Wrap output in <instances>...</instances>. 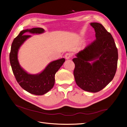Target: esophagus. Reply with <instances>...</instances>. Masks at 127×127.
I'll return each mask as SVG.
<instances>
[{"label": "esophagus", "instance_id": "esophagus-1", "mask_svg": "<svg viewBox=\"0 0 127 127\" xmlns=\"http://www.w3.org/2000/svg\"><path fill=\"white\" fill-rule=\"evenodd\" d=\"M71 56H72V54H71V53H67L65 54V59H67V60L71 58Z\"/></svg>", "mask_w": 127, "mask_h": 127}]
</instances>
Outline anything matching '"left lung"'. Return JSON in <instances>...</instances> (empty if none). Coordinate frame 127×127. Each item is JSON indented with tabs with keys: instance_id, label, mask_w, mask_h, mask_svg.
<instances>
[{
	"instance_id": "1",
	"label": "left lung",
	"mask_w": 127,
	"mask_h": 127,
	"mask_svg": "<svg viewBox=\"0 0 127 127\" xmlns=\"http://www.w3.org/2000/svg\"><path fill=\"white\" fill-rule=\"evenodd\" d=\"M96 39L76 55L74 76L77 85L85 91L102 90L114 78L118 54L114 39L101 24L93 22ZM90 61H93L90 64Z\"/></svg>"
}]
</instances>
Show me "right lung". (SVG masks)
<instances>
[{
    "label": "right lung",
    "instance_id": "obj_1",
    "mask_svg": "<svg viewBox=\"0 0 127 127\" xmlns=\"http://www.w3.org/2000/svg\"><path fill=\"white\" fill-rule=\"evenodd\" d=\"M44 31V29L41 28L21 31L13 40L9 55L12 72L17 82L23 90L36 95H44L53 88L55 83V74L65 60L62 58L53 61L43 72L36 75L28 74L20 67L17 56L18 50L23 42L31 36L30 35L26 34V32L40 34Z\"/></svg>",
    "mask_w": 127,
    "mask_h": 127
}]
</instances>
